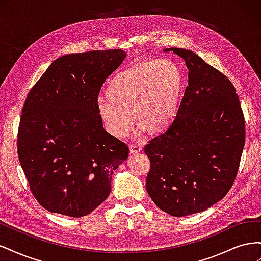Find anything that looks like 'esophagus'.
Returning a JSON list of instances; mask_svg holds the SVG:
<instances>
[{"label": "esophagus", "mask_w": 261, "mask_h": 261, "mask_svg": "<svg viewBox=\"0 0 261 261\" xmlns=\"http://www.w3.org/2000/svg\"><path fill=\"white\" fill-rule=\"evenodd\" d=\"M141 147L138 145H129V151L130 153H139L141 152Z\"/></svg>", "instance_id": "1"}]
</instances>
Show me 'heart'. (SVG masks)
<instances>
[{"instance_id":"1","label":"heart","mask_w":261,"mask_h":261,"mask_svg":"<svg viewBox=\"0 0 261 261\" xmlns=\"http://www.w3.org/2000/svg\"><path fill=\"white\" fill-rule=\"evenodd\" d=\"M185 88V76L177 63L168 59L139 61L116 74L106 88L97 111L106 129L123 138L130 132L134 116L137 133L159 134L177 115ZM133 115H131V113Z\"/></svg>"}]
</instances>
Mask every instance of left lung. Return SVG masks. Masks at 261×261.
I'll list each match as a JSON object with an SVG mask.
<instances>
[{
    "mask_svg": "<svg viewBox=\"0 0 261 261\" xmlns=\"http://www.w3.org/2000/svg\"><path fill=\"white\" fill-rule=\"evenodd\" d=\"M188 68V86L168 130L145 147L150 198L186 217L210 208L230 191L245 145V120L230 80L191 50L169 48Z\"/></svg>",
    "mask_w": 261,
    "mask_h": 261,
    "instance_id": "1",
    "label": "left lung"
}]
</instances>
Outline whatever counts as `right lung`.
Returning a JSON list of instances; mask_svg holds the SVG:
<instances>
[{
  "mask_svg": "<svg viewBox=\"0 0 261 261\" xmlns=\"http://www.w3.org/2000/svg\"><path fill=\"white\" fill-rule=\"evenodd\" d=\"M123 50L67 54L55 60L22 107L17 152L30 191L50 212L89 215L111 192L113 171L128 147L109 134L98 115L107 78Z\"/></svg>",
  "mask_w": 261,
  "mask_h": 261,
  "instance_id": "add662e5",
  "label": "right lung"
}]
</instances>
